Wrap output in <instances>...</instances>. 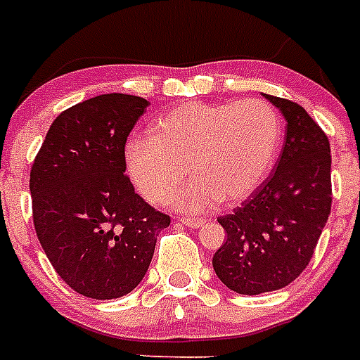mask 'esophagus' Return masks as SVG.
I'll return each mask as SVG.
<instances>
[{
    "label": "esophagus",
    "mask_w": 360,
    "mask_h": 360,
    "mask_svg": "<svg viewBox=\"0 0 360 360\" xmlns=\"http://www.w3.org/2000/svg\"><path fill=\"white\" fill-rule=\"evenodd\" d=\"M180 223L189 226V229H200L204 225V219H200V217H180Z\"/></svg>",
    "instance_id": "34e87169"
}]
</instances>
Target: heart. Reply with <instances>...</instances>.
<instances>
[{"instance_id":"1","label":"heart","mask_w":360,"mask_h":360,"mask_svg":"<svg viewBox=\"0 0 360 360\" xmlns=\"http://www.w3.org/2000/svg\"><path fill=\"white\" fill-rule=\"evenodd\" d=\"M152 137L128 141V176L150 202L171 198V206L204 212L219 202L247 198L266 180L278 154L283 122L269 103L189 102L152 124Z\"/></svg>"}]
</instances>
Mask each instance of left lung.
<instances>
[{"label":"left lung","mask_w":360,"mask_h":360,"mask_svg":"<svg viewBox=\"0 0 360 360\" xmlns=\"http://www.w3.org/2000/svg\"><path fill=\"white\" fill-rule=\"evenodd\" d=\"M286 119L283 154L271 176L219 217L226 241L212 266L226 288L258 295L288 286L303 273L330 214V146L299 103L266 94Z\"/></svg>","instance_id":"obj_1"}]
</instances>
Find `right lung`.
Listing matches in <instances>:
<instances>
[{"label": "right lung", "mask_w": 360, "mask_h": 360, "mask_svg": "<svg viewBox=\"0 0 360 360\" xmlns=\"http://www.w3.org/2000/svg\"><path fill=\"white\" fill-rule=\"evenodd\" d=\"M145 98L100 94L63 111L31 167L33 223L51 266L77 294L115 299L148 271L171 225L124 176V146Z\"/></svg>", "instance_id": "right-lung-1"}]
</instances>
